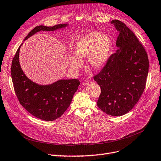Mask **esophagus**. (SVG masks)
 Instances as JSON below:
<instances>
[{
  "label": "esophagus",
  "mask_w": 161,
  "mask_h": 161,
  "mask_svg": "<svg viewBox=\"0 0 161 161\" xmlns=\"http://www.w3.org/2000/svg\"><path fill=\"white\" fill-rule=\"evenodd\" d=\"M92 82L89 79H85L84 81H83V85H84L85 86H86V85H88L91 84Z\"/></svg>",
  "instance_id": "obj_1"
}]
</instances>
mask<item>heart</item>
<instances>
[{
	"mask_svg": "<svg viewBox=\"0 0 161 161\" xmlns=\"http://www.w3.org/2000/svg\"><path fill=\"white\" fill-rule=\"evenodd\" d=\"M112 47V40L108 36L98 31H92L76 40L71 47V51L79 58L89 56L91 67L100 69L110 58ZM77 57L70 56L69 58V65L73 69L78 68L81 65V61Z\"/></svg>",
	"mask_w": 161,
	"mask_h": 161,
	"instance_id": "heart-1",
	"label": "heart"
}]
</instances>
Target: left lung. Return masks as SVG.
Wrapping results in <instances>:
<instances>
[{
    "label": "left lung",
    "instance_id": "8db88e82",
    "mask_svg": "<svg viewBox=\"0 0 161 161\" xmlns=\"http://www.w3.org/2000/svg\"><path fill=\"white\" fill-rule=\"evenodd\" d=\"M111 24L119 32L116 41L119 49L93 79L101 88L98 107L108 115L120 116L130 112L143 93L149 62L133 32L119 20Z\"/></svg>",
    "mask_w": 161,
    "mask_h": 161
}]
</instances>
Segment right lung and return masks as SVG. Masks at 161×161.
Here are the masks:
<instances>
[{
	"label": "right lung",
	"instance_id": "1",
	"mask_svg": "<svg viewBox=\"0 0 161 161\" xmlns=\"http://www.w3.org/2000/svg\"><path fill=\"white\" fill-rule=\"evenodd\" d=\"M67 25L62 24L49 27L38 25L30 32L24 40L40 31H54L65 28ZM21 46L13 57L10 70L19 102L36 118L45 121L55 120L67 110L79 88L80 81L78 79H63L49 85H39L32 82L25 75L19 63Z\"/></svg>",
	"mask_w": 161,
	"mask_h": 161
}]
</instances>
